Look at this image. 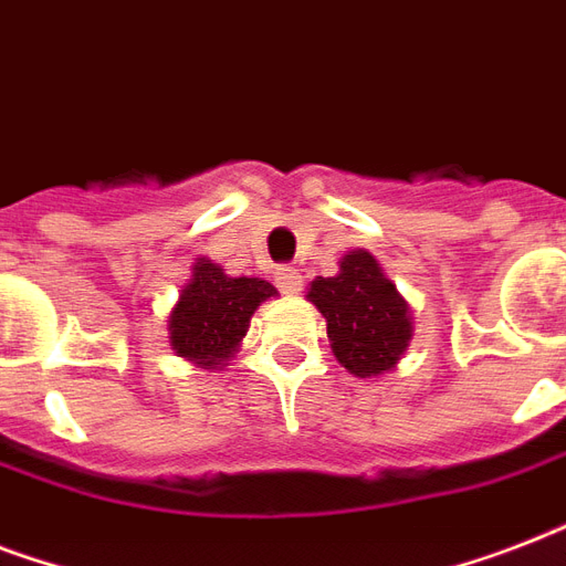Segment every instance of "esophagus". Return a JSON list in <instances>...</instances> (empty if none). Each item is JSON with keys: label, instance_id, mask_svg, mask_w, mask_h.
I'll return each mask as SVG.
<instances>
[{"label": "esophagus", "instance_id": "1", "mask_svg": "<svg viewBox=\"0 0 566 566\" xmlns=\"http://www.w3.org/2000/svg\"><path fill=\"white\" fill-rule=\"evenodd\" d=\"M275 284L282 287V293H300L302 291V275L296 266H279L275 270Z\"/></svg>", "mask_w": 566, "mask_h": 566}]
</instances>
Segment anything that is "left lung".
<instances>
[{
  "mask_svg": "<svg viewBox=\"0 0 566 566\" xmlns=\"http://www.w3.org/2000/svg\"><path fill=\"white\" fill-rule=\"evenodd\" d=\"M308 300L326 317L332 353L353 376L394 370L411 344V308L364 249L340 258V270L332 279L317 275Z\"/></svg>",
  "mask_w": 566,
  "mask_h": 566,
  "instance_id": "obj_1",
  "label": "left lung"
}]
</instances>
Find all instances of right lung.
<instances>
[{
  "mask_svg": "<svg viewBox=\"0 0 566 566\" xmlns=\"http://www.w3.org/2000/svg\"><path fill=\"white\" fill-rule=\"evenodd\" d=\"M270 296H275V287L264 279H231L222 266L199 258L167 319L170 346L179 358L199 364L202 370H217L234 358L249 319Z\"/></svg>",
  "mask_w": 566,
  "mask_h": 566,
  "instance_id": "add662e5",
  "label": "right lung"
}]
</instances>
